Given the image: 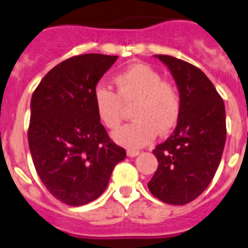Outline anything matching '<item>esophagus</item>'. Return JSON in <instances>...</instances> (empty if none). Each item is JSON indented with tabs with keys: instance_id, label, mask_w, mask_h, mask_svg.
I'll return each mask as SVG.
<instances>
[{
	"instance_id": "esophagus-1",
	"label": "esophagus",
	"mask_w": 248,
	"mask_h": 248,
	"mask_svg": "<svg viewBox=\"0 0 248 248\" xmlns=\"http://www.w3.org/2000/svg\"><path fill=\"white\" fill-rule=\"evenodd\" d=\"M140 154L139 150H127V155L131 156V158H134V156H138Z\"/></svg>"
}]
</instances>
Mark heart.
Segmentation results:
<instances>
[{
	"label": "heart",
	"mask_w": 248,
	"mask_h": 248,
	"mask_svg": "<svg viewBox=\"0 0 248 248\" xmlns=\"http://www.w3.org/2000/svg\"><path fill=\"white\" fill-rule=\"evenodd\" d=\"M118 94L103 84L93 92L95 112L107 128L118 127L122 121V103L135 106L134 118L112 134L121 146L135 150L155 139L158 134H168L178 122L181 114V96L172 82L164 81L162 75L148 65H132L116 76Z\"/></svg>",
	"instance_id": "1"
}]
</instances>
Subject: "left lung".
Listing matches in <instances>:
<instances>
[{
	"mask_svg": "<svg viewBox=\"0 0 248 248\" xmlns=\"http://www.w3.org/2000/svg\"><path fill=\"white\" fill-rule=\"evenodd\" d=\"M154 57L176 81L181 114L173 134L153 152L159 166L148 187L163 202L185 205L204 192L218 170L227 138L224 102L200 68L172 56Z\"/></svg>",
	"mask_w": 248,
	"mask_h": 248,
	"instance_id": "1",
	"label": "left lung"
}]
</instances>
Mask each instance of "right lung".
I'll list each match as a JSON object with an SVG mask.
<instances>
[{"label": "right lung", "mask_w": 248, "mask_h": 248, "mask_svg": "<svg viewBox=\"0 0 248 248\" xmlns=\"http://www.w3.org/2000/svg\"><path fill=\"white\" fill-rule=\"evenodd\" d=\"M118 56L80 54L54 66L30 102L29 149L38 176L57 200L89 204L103 194L126 152L110 141L93 92Z\"/></svg>", "instance_id": "right-lung-1"}]
</instances>
